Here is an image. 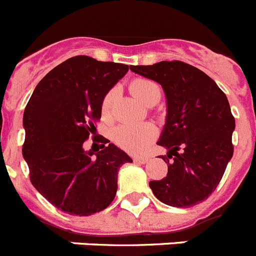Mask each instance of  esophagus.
<instances>
[{"label": "esophagus", "instance_id": "esophagus-1", "mask_svg": "<svg viewBox=\"0 0 256 256\" xmlns=\"http://www.w3.org/2000/svg\"><path fill=\"white\" fill-rule=\"evenodd\" d=\"M148 157H134V158H133V161H134V162H138V164H146V162H148Z\"/></svg>", "mask_w": 256, "mask_h": 256}]
</instances>
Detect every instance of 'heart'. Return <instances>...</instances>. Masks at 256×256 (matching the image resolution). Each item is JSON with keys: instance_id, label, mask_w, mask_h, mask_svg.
I'll list each match as a JSON object with an SVG mask.
<instances>
[{"instance_id": "b5f03b06", "label": "heart", "mask_w": 256, "mask_h": 256, "mask_svg": "<svg viewBox=\"0 0 256 256\" xmlns=\"http://www.w3.org/2000/svg\"><path fill=\"white\" fill-rule=\"evenodd\" d=\"M130 90L138 99L148 106H154L161 99V88L156 82L144 77H138L130 82ZM119 91L112 88L108 91L102 100V118L110 119L112 116L114 106L118 100ZM157 130L152 124H123L112 130V140L116 146L132 154L142 152L150 146L152 140L156 138Z\"/></svg>"}]
</instances>
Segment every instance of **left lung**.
<instances>
[{"instance_id":"obj_1","label":"left lung","mask_w":256,"mask_h":256,"mask_svg":"<svg viewBox=\"0 0 256 256\" xmlns=\"http://www.w3.org/2000/svg\"><path fill=\"white\" fill-rule=\"evenodd\" d=\"M130 71L158 82L168 116L157 144L168 175L150 182L154 196L171 207L202 203L216 190L234 154L235 118L224 91L203 71L182 60L130 66Z\"/></svg>"}]
</instances>
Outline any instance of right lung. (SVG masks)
I'll use <instances>...</instances> for the list:
<instances>
[{"label": "right lung", "mask_w": 256, "mask_h": 256, "mask_svg": "<svg viewBox=\"0 0 256 256\" xmlns=\"http://www.w3.org/2000/svg\"><path fill=\"white\" fill-rule=\"evenodd\" d=\"M128 70L123 63L76 56L48 72L28 102L22 156L30 182L64 213L90 216L105 210L116 194L119 168L132 162L116 146H106L109 140L102 136H92L102 150H84L102 118V98Z\"/></svg>", "instance_id": "obj_1"}]
</instances>
